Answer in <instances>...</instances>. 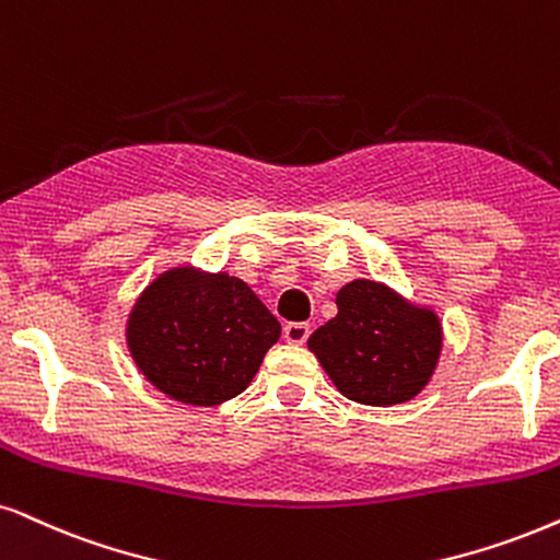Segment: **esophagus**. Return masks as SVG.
I'll list each match as a JSON object with an SVG mask.
<instances>
[{"mask_svg": "<svg viewBox=\"0 0 560 560\" xmlns=\"http://www.w3.org/2000/svg\"><path fill=\"white\" fill-rule=\"evenodd\" d=\"M284 338L289 343L302 346L310 338V325L307 323H287L284 325Z\"/></svg>", "mask_w": 560, "mask_h": 560, "instance_id": "1", "label": "esophagus"}]
</instances>
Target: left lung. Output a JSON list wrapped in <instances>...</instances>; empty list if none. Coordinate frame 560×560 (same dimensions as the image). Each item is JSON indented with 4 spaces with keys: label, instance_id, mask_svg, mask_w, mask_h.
<instances>
[{
    "label": "left lung",
    "instance_id": "obj_1",
    "mask_svg": "<svg viewBox=\"0 0 560 560\" xmlns=\"http://www.w3.org/2000/svg\"><path fill=\"white\" fill-rule=\"evenodd\" d=\"M336 304L338 315L307 343L338 390L364 406H395L421 393L442 349L436 315L374 281H351Z\"/></svg>",
    "mask_w": 560,
    "mask_h": 560
}]
</instances>
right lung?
I'll list each match as a JSON object with an SVG mask.
<instances>
[{
	"mask_svg": "<svg viewBox=\"0 0 560 560\" xmlns=\"http://www.w3.org/2000/svg\"><path fill=\"white\" fill-rule=\"evenodd\" d=\"M279 332V320L235 276L170 271L141 294L126 338L158 390L217 406L250 385Z\"/></svg>",
	"mask_w": 560,
	"mask_h": 560,
	"instance_id": "obj_1",
	"label": "right lung"
}]
</instances>
